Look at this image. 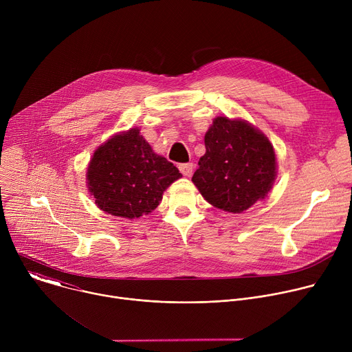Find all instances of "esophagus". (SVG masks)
<instances>
[{"label":"esophagus","mask_w":352,"mask_h":352,"mask_svg":"<svg viewBox=\"0 0 352 352\" xmlns=\"http://www.w3.org/2000/svg\"><path fill=\"white\" fill-rule=\"evenodd\" d=\"M179 171L185 175V177H190L192 173H193V164L192 163H184V164H179L178 166Z\"/></svg>","instance_id":"obj_1"}]
</instances>
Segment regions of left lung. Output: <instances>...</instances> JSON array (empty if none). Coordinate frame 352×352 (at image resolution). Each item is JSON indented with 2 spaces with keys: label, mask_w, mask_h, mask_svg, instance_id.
<instances>
[{
  "label": "left lung",
  "mask_w": 352,
  "mask_h": 352,
  "mask_svg": "<svg viewBox=\"0 0 352 352\" xmlns=\"http://www.w3.org/2000/svg\"><path fill=\"white\" fill-rule=\"evenodd\" d=\"M206 153L192 181L217 209L241 213L265 199L277 174L270 140L243 120L217 117L205 135Z\"/></svg>",
  "instance_id": "left-lung-1"
}]
</instances>
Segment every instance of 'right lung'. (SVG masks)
<instances>
[{
  "label": "right lung",
  "mask_w": 352,
  "mask_h": 352,
  "mask_svg": "<svg viewBox=\"0 0 352 352\" xmlns=\"http://www.w3.org/2000/svg\"><path fill=\"white\" fill-rule=\"evenodd\" d=\"M87 186L103 212L138 219L152 213L163 192L182 174L159 156L138 128L118 133L100 146L87 167Z\"/></svg>",
  "instance_id": "obj_1"
}]
</instances>
